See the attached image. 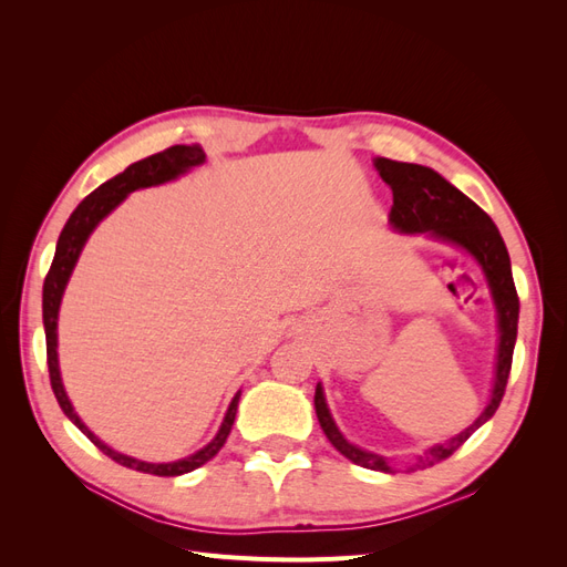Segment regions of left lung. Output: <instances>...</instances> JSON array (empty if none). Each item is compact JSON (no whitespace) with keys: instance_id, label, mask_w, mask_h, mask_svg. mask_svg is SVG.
Returning a JSON list of instances; mask_svg holds the SVG:
<instances>
[{"instance_id":"8db88e82","label":"left lung","mask_w":567,"mask_h":567,"mask_svg":"<svg viewBox=\"0 0 567 567\" xmlns=\"http://www.w3.org/2000/svg\"><path fill=\"white\" fill-rule=\"evenodd\" d=\"M373 167L379 169L381 179L392 188V208L388 215L390 227L400 234H425L427 238H433V241L450 244L471 255L480 271L485 274V281L496 310V329H499L494 385L489 392L487 406L466 431H461L458 435L444 442H437L433 447H427L411 458L409 471H423L452 456L461 444L466 442L480 425L487 423L494 416V411L499 409L513 362V348H516L520 302L516 293V284H513L506 244L499 229L494 227L492 217L483 208H477L466 194H461L454 184H450L431 167H423L416 163H398L390 158H373ZM315 409L321 423V431L342 456L369 471L394 473L392 458L357 447V444H352L340 433V427L331 416V409L326 404L321 383H317Z\"/></svg>"}]
</instances>
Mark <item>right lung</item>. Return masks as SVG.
Returning <instances> with one entry per match:
<instances>
[{
  "instance_id": "obj_1",
  "label": "right lung",
  "mask_w": 567,
  "mask_h": 567,
  "mask_svg": "<svg viewBox=\"0 0 567 567\" xmlns=\"http://www.w3.org/2000/svg\"><path fill=\"white\" fill-rule=\"evenodd\" d=\"M205 163V153L198 144L194 146H169L156 156H148L144 161H136L132 163L125 173L115 175L113 179L104 182L99 188L84 198L78 208L73 210V215L68 217L65 227L59 236V244H56V255H54V262L49 267V274L44 279V288H42V321H44V336H47V364H49V379H51V390H54L56 400L63 409V414L71 419L80 431L87 435L96 447L104 452L106 456H111L120 466H127L132 471H140V473H151V475H161V477H175V475H184V473H192L196 468H200L203 463H208L221 447H225V442L231 433V425L236 419V409H238V398H241V390L234 394V400L227 409L225 421H221L217 435L205 444L203 450L194 452L192 456H184L177 461H169V463H148L142 458H134L127 456L123 452H117L104 440H99L84 421L75 414V409L68 400L63 381H61V369H59V310H61V300L65 293V286L71 281V274L80 260V252L87 244V238L92 236V231L99 227V221L109 217L120 203H123L132 192L136 188H148V186H158L165 182H173L182 175H186L192 167H198Z\"/></svg>"
}]
</instances>
